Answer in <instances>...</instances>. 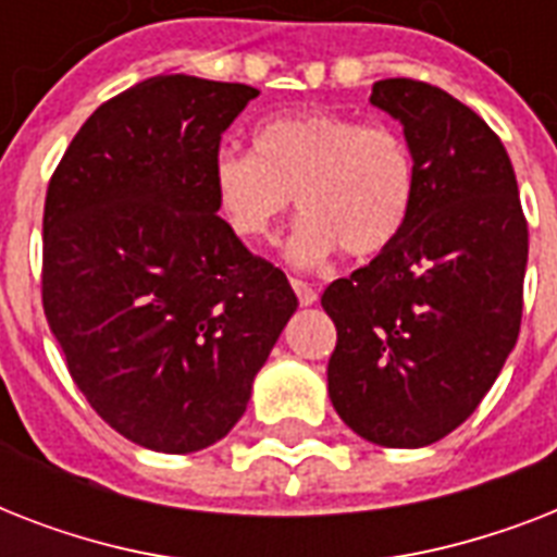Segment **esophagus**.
Masks as SVG:
<instances>
[{
  "label": "esophagus",
  "mask_w": 557,
  "mask_h": 557,
  "mask_svg": "<svg viewBox=\"0 0 557 557\" xmlns=\"http://www.w3.org/2000/svg\"><path fill=\"white\" fill-rule=\"evenodd\" d=\"M292 288H295V295H297V300H300V306L318 304V292H314L309 283H304V280H292Z\"/></svg>",
  "instance_id": "1"
}]
</instances>
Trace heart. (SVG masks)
I'll return each mask as SVG.
<instances>
[{"instance_id": "1", "label": "heart", "mask_w": 557, "mask_h": 557, "mask_svg": "<svg viewBox=\"0 0 557 557\" xmlns=\"http://www.w3.org/2000/svg\"><path fill=\"white\" fill-rule=\"evenodd\" d=\"M297 208L288 262L321 269L338 251L372 257L396 243L416 201V161L405 135L335 112L271 117L253 152L213 159V196L245 243H271Z\"/></svg>"}]
</instances>
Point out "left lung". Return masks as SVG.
Instances as JSON below:
<instances>
[{"instance_id": "8db88e82", "label": "left lung", "mask_w": 557, "mask_h": 557, "mask_svg": "<svg viewBox=\"0 0 557 557\" xmlns=\"http://www.w3.org/2000/svg\"><path fill=\"white\" fill-rule=\"evenodd\" d=\"M405 126L416 201L389 248L330 283V398L384 448L440 442L474 413L518 344L529 227L509 152L474 109L410 77L372 86Z\"/></svg>"}]
</instances>
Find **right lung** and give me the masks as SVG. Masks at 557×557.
Here are the masks:
<instances>
[{
    "instance_id": "obj_1",
    "label": "right lung",
    "mask_w": 557,
    "mask_h": 557,
    "mask_svg": "<svg viewBox=\"0 0 557 557\" xmlns=\"http://www.w3.org/2000/svg\"><path fill=\"white\" fill-rule=\"evenodd\" d=\"M260 91L159 74L91 112L48 182L42 309L74 384L135 445L193 454L251 398L297 297L216 216L213 159Z\"/></svg>"
}]
</instances>
